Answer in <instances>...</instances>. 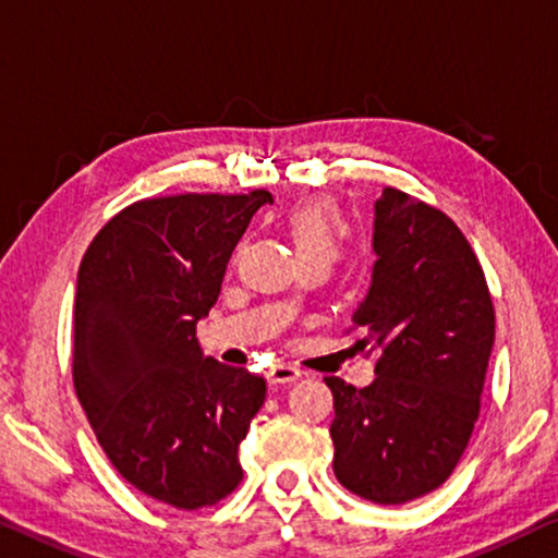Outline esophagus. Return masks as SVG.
I'll list each match as a JSON object with an SVG mask.
<instances>
[{
    "instance_id": "esophagus-1",
    "label": "esophagus",
    "mask_w": 558,
    "mask_h": 558,
    "mask_svg": "<svg viewBox=\"0 0 558 558\" xmlns=\"http://www.w3.org/2000/svg\"><path fill=\"white\" fill-rule=\"evenodd\" d=\"M265 375H268L270 385H290V383H298V379L303 377V373H300L298 367L282 365V362H278V365H270Z\"/></svg>"
}]
</instances>
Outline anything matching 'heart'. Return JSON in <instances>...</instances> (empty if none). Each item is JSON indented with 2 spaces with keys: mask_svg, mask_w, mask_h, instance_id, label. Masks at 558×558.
<instances>
[{
  "mask_svg": "<svg viewBox=\"0 0 558 558\" xmlns=\"http://www.w3.org/2000/svg\"><path fill=\"white\" fill-rule=\"evenodd\" d=\"M286 226L298 258L320 255L332 263L348 238V223L330 201L300 203L288 214Z\"/></svg>",
  "mask_w": 558,
  "mask_h": 558,
  "instance_id": "1",
  "label": "heart"
}]
</instances>
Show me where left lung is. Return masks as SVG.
I'll use <instances>...</instances> for the list:
<instances>
[{
	"instance_id": "1",
	"label": "left lung",
	"mask_w": 558,
	"mask_h": 558,
	"mask_svg": "<svg viewBox=\"0 0 558 558\" xmlns=\"http://www.w3.org/2000/svg\"><path fill=\"white\" fill-rule=\"evenodd\" d=\"M373 280L352 313L379 350L373 385L325 377L338 482L375 504L435 492L480 417L494 307L470 241L441 210L385 189L375 201Z\"/></svg>"
}]
</instances>
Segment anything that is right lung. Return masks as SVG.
I'll return each mask as SVG.
<instances>
[{
    "label": "right lung",
    "mask_w": 558,
    "mask_h": 558,
    "mask_svg": "<svg viewBox=\"0 0 558 558\" xmlns=\"http://www.w3.org/2000/svg\"><path fill=\"white\" fill-rule=\"evenodd\" d=\"M265 203L268 191L138 201L78 265V402L123 480L175 509L210 507L243 480L238 445L265 402V379L203 355L196 325Z\"/></svg>",
    "instance_id": "add662e5"
}]
</instances>
